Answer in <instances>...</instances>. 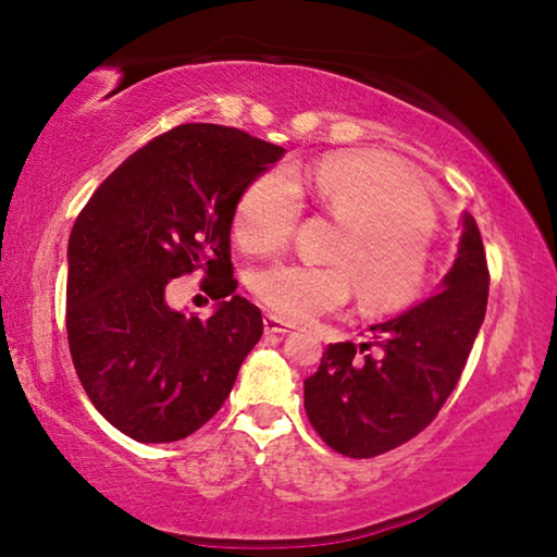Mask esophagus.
<instances>
[{
	"label": "esophagus",
	"mask_w": 557,
	"mask_h": 557,
	"mask_svg": "<svg viewBox=\"0 0 557 557\" xmlns=\"http://www.w3.org/2000/svg\"><path fill=\"white\" fill-rule=\"evenodd\" d=\"M262 329H265V334H289L295 324L285 322V319H280L275 314H265V319H262Z\"/></svg>",
	"instance_id": "1"
}]
</instances>
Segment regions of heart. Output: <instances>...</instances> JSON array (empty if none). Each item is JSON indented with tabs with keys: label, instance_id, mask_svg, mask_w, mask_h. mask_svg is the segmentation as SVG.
Instances as JSON below:
<instances>
[{
	"label": "heart",
	"instance_id": "heart-1",
	"mask_svg": "<svg viewBox=\"0 0 557 557\" xmlns=\"http://www.w3.org/2000/svg\"><path fill=\"white\" fill-rule=\"evenodd\" d=\"M299 194H309L338 233L329 260L272 265L252 275L260 305L285 319H307L342 307L354 295L363 312L383 317L418 301L430 275L435 211L408 166L381 152L326 154L309 169H272L243 188L233 235L243 250L277 252L295 235Z\"/></svg>",
	"mask_w": 557,
	"mask_h": 557
}]
</instances>
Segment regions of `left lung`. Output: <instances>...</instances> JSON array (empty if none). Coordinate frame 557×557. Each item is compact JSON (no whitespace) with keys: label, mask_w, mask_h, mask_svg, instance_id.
I'll list each match as a JSON object with an SVG mask.
<instances>
[{"label":"left lung","mask_w":557,"mask_h":557,"mask_svg":"<svg viewBox=\"0 0 557 557\" xmlns=\"http://www.w3.org/2000/svg\"><path fill=\"white\" fill-rule=\"evenodd\" d=\"M440 295L373 324L371 344H329L305 381L307 418L329 447L371 459L420 435L455 391L486 314L488 265L476 221L461 223Z\"/></svg>","instance_id":"left-lung-1"}]
</instances>
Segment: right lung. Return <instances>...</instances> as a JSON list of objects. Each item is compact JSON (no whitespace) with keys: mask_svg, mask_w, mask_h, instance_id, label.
<instances>
[{"mask_svg":"<svg viewBox=\"0 0 557 557\" xmlns=\"http://www.w3.org/2000/svg\"><path fill=\"white\" fill-rule=\"evenodd\" d=\"M282 154L238 127L178 125L129 154L75 219L71 358L90 403L127 437L176 442L206 425L260 342V309L235 295L231 223L243 188ZM191 271L220 301L209 320L163 299Z\"/></svg>","mask_w":557,"mask_h":557,"instance_id":"1","label":"right lung"}]
</instances>
